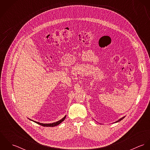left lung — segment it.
Returning <instances> with one entry per match:
<instances>
[{
  "label": "left lung",
  "instance_id": "obj_1",
  "mask_svg": "<svg viewBox=\"0 0 150 150\" xmlns=\"http://www.w3.org/2000/svg\"><path fill=\"white\" fill-rule=\"evenodd\" d=\"M124 118H125V117H122V118H120V120H118V121H116V122H115V123H116V122H119V121H121V120H123V119H124Z\"/></svg>",
  "mask_w": 150,
  "mask_h": 150
}]
</instances>
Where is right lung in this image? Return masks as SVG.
Instances as JSON below:
<instances>
[{
  "mask_svg": "<svg viewBox=\"0 0 150 150\" xmlns=\"http://www.w3.org/2000/svg\"><path fill=\"white\" fill-rule=\"evenodd\" d=\"M65 118H66V115L64 116V117L62 119H61V120H59V121H57V122H56L52 123V124H43V123H40V122H36V121H34V122H36V124H39V125H42V126H43V127H53L57 126V125H58L59 124H60L62 121H64Z\"/></svg>",
  "mask_w": 150,
  "mask_h": 150,
  "instance_id": "obj_1",
  "label": "right lung"
}]
</instances>
